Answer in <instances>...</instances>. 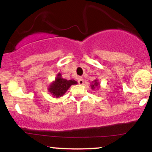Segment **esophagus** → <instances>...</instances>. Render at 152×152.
Wrapping results in <instances>:
<instances>
[{
  "label": "esophagus",
  "mask_w": 152,
  "mask_h": 152,
  "mask_svg": "<svg viewBox=\"0 0 152 152\" xmlns=\"http://www.w3.org/2000/svg\"><path fill=\"white\" fill-rule=\"evenodd\" d=\"M78 83H79L80 85H83V82H84V81H83V78L82 77H78Z\"/></svg>",
  "instance_id": "obj_1"
}]
</instances>
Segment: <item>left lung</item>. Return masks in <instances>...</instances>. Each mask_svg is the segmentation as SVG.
<instances>
[{
	"mask_svg": "<svg viewBox=\"0 0 152 152\" xmlns=\"http://www.w3.org/2000/svg\"><path fill=\"white\" fill-rule=\"evenodd\" d=\"M92 84L91 85V87L92 89H94V88H96V87H99V83L98 82V81L97 80H94V81L92 82Z\"/></svg>",
	"mask_w": 152,
	"mask_h": 152,
	"instance_id": "obj_1",
	"label": "left lung"
}]
</instances>
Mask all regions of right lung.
Segmentation results:
<instances>
[{
    "label": "right lung",
    "instance_id": "right-lung-1",
    "mask_svg": "<svg viewBox=\"0 0 152 152\" xmlns=\"http://www.w3.org/2000/svg\"><path fill=\"white\" fill-rule=\"evenodd\" d=\"M77 84L75 80H66L61 77V74L59 73L53 83L48 87V91L56 98L62 96L70 88L71 85Z\"/></svg>",
    "mask_w": 152,
    "mask_h": 152
}]
</instances>
